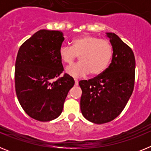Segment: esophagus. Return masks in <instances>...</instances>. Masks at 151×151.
Returning a JSON list of instances; mask_svg holds the SVG:
<instances>
[{"instance_id": "34e87169", "label": "esophagus", "mask_w": 151, "mask_h": 151, "mask_svg": "<svg viewBox=\"0 0 151 151\" xmlns=\"http://www.w3.org/2000/svg\"><path fill=\"white\" fill-rule=\"evenodd\" d=\"M74 81H75V85H78V80L77 79V78H74Z\"/></svg>"}]
</instances>
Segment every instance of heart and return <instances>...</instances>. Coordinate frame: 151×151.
I'll use <instances>...</instances> for the list:
<instances>
[{
    "label": "heart",
    "instance_id": "b5f03b06",
    "mask_svg": "<svg viewBox=\"0 0 151 151\" xmlns=\"http://www.w3.org/2000/svg\"><path fill=\"white\" fill-rule=\"evenodd\" d=\"M59 54L63 62L72 64L78 55L80 63L66 68V73L73 77L99 75L104 71L113 56V47L108 41L94 36L83 35L75 38L72 47L62 45Z\"/></svg>",
    "mask_w": 151,
    "mask_h": 151
}]
</instances>
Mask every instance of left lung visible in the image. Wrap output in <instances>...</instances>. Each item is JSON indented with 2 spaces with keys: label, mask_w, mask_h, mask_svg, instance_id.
<instances>
[{
  "label": "left lung",
  "mask_w": 151,
  "mask_h": 151,
  "mask_svg": "<svg viewBox=\"0 0 151 151\" xmlns=\"http://www.w3.org/2000/svg\"><path fill=\"white\" fill-rule=\"evenodd\" d=\"M106 35L113 47L111 63L94 78L78 82L82 91V115L96 124L110 122L120 114L134 85L135 59L132 50L115 33Z\"/></svg>",
  "instance_id": "8db88e82"
}]
</instances>
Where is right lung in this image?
Returning a JSON list of instances; mask_svg holds the SVG:
<instances>
[{
    "label": "right lung",
    "mask_w": 151,
    "mask_h": 151,
    "mask_svg": "<svg viewBox=\"0 0 151 151\" xmlns=\"http://www.w3.org/2000/svg\"><path fill=\"white\" fill-rule=\"evenodd\" d=\"M64 41L60 31L41 29L21 45L15 64L17 98L30 117L47 122L61 114L68 92L75 84L63 71L60 47Z\"/></svg>",
    "instance_id": "right-lung-1"
}]
</instances>
